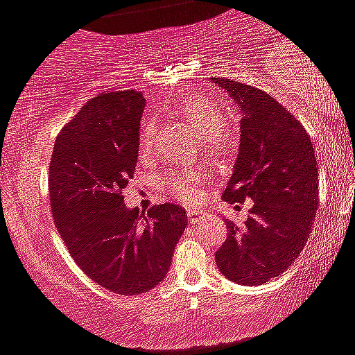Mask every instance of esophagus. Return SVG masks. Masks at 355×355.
I'll list each match as a JSON object with an SVG mask.
<instances>
[{"label": "esophagus", "mask_w": 355, "mask_h": 355, "mask_svg": "<svg viewBox=\"0 0 355 355\" xmlns=\"http://www.w3.org/2000/svg\"><path fill=\"white\" fill-rule=\"evenodd\" d=\"M202 214H204V212L198 211V209H188V211H187L188 221H190V223L198 221V219H200V216H202Z\"/></svg>", "instance_id": "1"}]
</instances>
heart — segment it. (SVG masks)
<instances>
[{
  "label": "heart",
  "instance_id": "heart-1",
  "mask_svg": "<svg viewBox=\"0 0 355 355\" xmlns=\"http://www.w3.org/2000/svg\"><path fill=\"white\" fill-rule=\"evenodd\" d=\"M178 113L191 125L198 137L204 141L209 153L223 155L232 146V134L226 129V118L219 104L205 94H191L178 106ZM153 139V123L144 121L141 127L139 146L146 153ZM202 184V175L195 171L181 168L165 178V188L175 200L183 204H195L198 200V188Z\"/></svg>",
  "mask_w": 355,
  "mask_h": 355
}]
</instances>
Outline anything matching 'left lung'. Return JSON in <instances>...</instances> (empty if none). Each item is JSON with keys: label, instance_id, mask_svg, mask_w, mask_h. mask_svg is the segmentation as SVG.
<instances>
[{"label": "left lung", "instance_id": "left-lung-1", "mask_svg": "<svg viewBox=\"0 0 355 355\" xmlns=\"http://www.w3.org/2000/svg\"><path fill=\"white\" fill-rule=\"evenodd\" d=\"M239 104L241 150L223 200L251 198L244 226L226 221V241L214 258L237 284L259 286L293 265L310 237L317 212V158L298 118L270 94L214 78Z\"/></svg>", "mask_w": 355, "mask_h": 355}]
</instances>
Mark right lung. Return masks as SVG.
Here are the masks:
<instances>
[{"label": "right lung", "instance_id": "obj_1", "mask_svg": "<svg viewBox=\"0 0 355 355\" xmlns=\"http://www.w3.org/2000/svg\"><path fill=\"white\" fill-rule=\"evenodd\" d=\"M143 94L103 92L87 101L57 136L49 167L53 223L74 263L116 295L153 289L171 268L187 228L181 205L127 209L136 172Z\"/></svg>", "mask_w": 355, "mask_h": 355}]
</instances>
